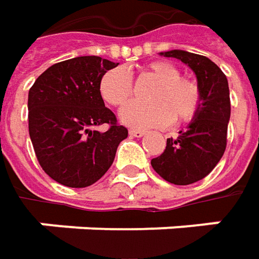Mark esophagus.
<instances>
[{"label": "esophagus", "instance_id": "1", "mask_svg": "<svg viewBox=\"0 0 259 259\" xmlns=\"http://www.w3.org/2000/svg\"><path fill=\"white\" fill-rule=\"evenodd\" d=\"M144 134H145V131H143V130H134V128H131V130H130V135H131V137H137V138H140V137H143Z\"/></svg>", "mask_w": 259, "mask_h": 259}]
</instances>
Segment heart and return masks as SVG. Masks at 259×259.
Returning <instances> with one entry per match:
<instances>
[{"label": "heart", "mask_w": 259, "mask_h": 259, "mask_svg": "<svg viewBox=\"0 0 259 259\" xmlns=\"http://www.w3.org/2000/svg\"><path fill=\"white\" fill-rule=\"evenodd\" d=\"M141 76H151L157 80L148 92L147 99L135 101L121 109V121L135 128H153L176 122L187 124L199 115L203 106L200 85L182 76V70L165 60H155L141 69ZM99 92L105 102L122 106L134 95L131 73L118 66L108 70L99 82Z\"/></svg>", "instance_id": "heart-1"}]
</instances>
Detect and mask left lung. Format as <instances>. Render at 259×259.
Listing matches in <instances>:
<instances>
[{"label":"left lung","mask_w":259,"mask_h":259,"mask_svg":"<svg viewBox=\"0 0 259 259\" xmlns=\"http://www.w3.org/2000/svg\"><path fill=\"white\" fill-rule=\"evenodd\" d=\"M161 55L176 57L189 66L203 92V106L199 115L187 130L167 138L164 151L151 160L155 173L165 182L186 186L204 179L226 150L231 118L229 86L224 72L206 56L184 50H170Z\"/></svg>","instance_id":"1"}]
</instances>
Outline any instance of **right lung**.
Masks as SVG:
<instances>
[{
	"instance_id": "obj_1",
	"label": "right lung",
	"mask_w": 259,
	"mask_h": 259,
	"mask_svg": "<svg viewBox=\"0 0 259 259\" xmlns=\"http://www.w3.org/2000/svg\"><path fill=\"white\" fill-rule=\"evenodd\" d=\"M118 63L80 56L50 66L28 91V133L38 164L57 183L88 187L114 163L128 137L99 92L101 77ZM108 124L105 133L95 126Z\"/></svg>"
}]
</instances>
